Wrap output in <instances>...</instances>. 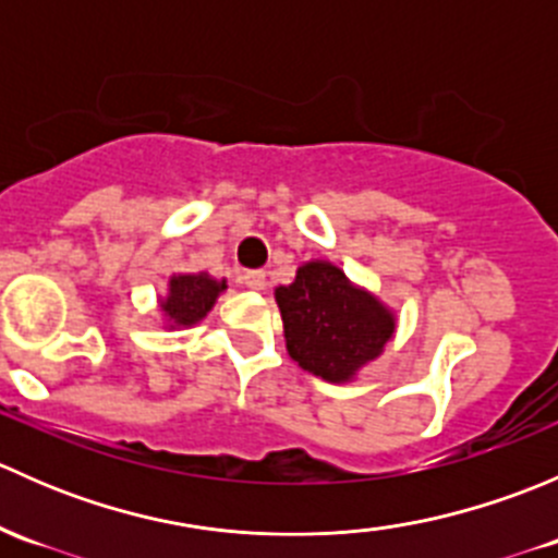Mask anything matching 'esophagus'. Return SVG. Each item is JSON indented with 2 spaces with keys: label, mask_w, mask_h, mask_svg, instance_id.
Returning a JSON list of instances; mask_svg holds the SVG:
<instances>
[{
  "label": "esophagus",
  "mask_w": 558,
  "mask_h": 558,
  "mask_svg": "<svg viewBox=\"0 0 558 558\" xmlns=\"http://www.w3.org/2000/svg\"><path fill=\"white\" fill-rule=\"evenodd\" d=\"M243 283L247 286V289L262 291L264 286H267V275H264L262 269H251V272H245V275H243Z\"/></svg>",
  "instance_id": "34e87169"
}]
</instances>
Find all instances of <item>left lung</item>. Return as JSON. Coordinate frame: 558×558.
Masks as SVG:
<instances>
[{"label": "left lung", "instance_id": "obj_1", "mask_svg": "<svg viewBox=\"0 0 558 558\" xmlns=\"http://www.w3.org/2000/svg\"><path fill=\"white\" fill-rule=\"evenodd\" d=\"M283 315L286 348L302 369L340 384L380 356L393 335V315L378 300L348 286L326 262L296 269L291 286L275 291Z\"/></svg>", "mask_w": 558, "mask_h": 558}]
</instances>
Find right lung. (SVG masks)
<instances>
[{
  "mask_svg": "<svg viewBox=\"0 0 558 558\" xmlns=\"http://www.w3.org/2000/svg\"><path fill=\"white\" fill-rule=\"evenodd\" d=\"M223 289L227 280H213L210 275H174L170 296L161 302V311L170 315L172 324L191 326L205 318Z\"/></svg>",
  "mask_w": 558,
  "mask_h": 558,
  "instance_id": "add662e5",
  "label": "right lung"
}]
</instances>
